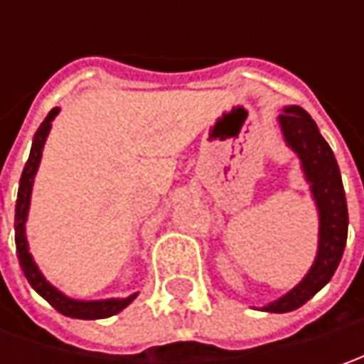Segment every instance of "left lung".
Listing matches in <instances>:
<instances>
[{"label":"left lung","mask_w":364,"mask_h":364,"mask_svg":"<svg viewBox=\"0 0 364 364\" xmlns=\"http://www.w3.org/2000/svg\"><path fill=\"white\" fill-rule=\"evenodd\" d=\"M279 127L286 144L298 154L301 161V170L318 208L320 232L314 265L306 273V277L286 296L263 306V312L275 314L300 308L328 284L343 259L348 232V210L341 170L326 139L318 132L314 119L301 107L291 105L282 111Z\"/></svg>","instance_id":"8db88e82"}]
</instances>
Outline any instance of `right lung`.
<instances>
[{
  "label": "right lung",
  "instance_id": "add662e5",
  "mask_svg": "<svg viewBox=\"0 0 364 364\" xmlns=\"http://www.w3.org/2000/svg\"><path fill=\"white\" fill-rule=\"evenodd\" d=\"M58 107H54L46 115V119L42 121V125L38 127L30 149V158L23 166V172L20 178V188H18V200H16V247H18V259H20L21 272L26 275V279L30 282V286L48 301L54 310H58L60 314L70 316V318H80V320H97V318H109L121 312L125 306H129L137 294L127 296V298H111V300H73L68 296H64L63 291H58L56 287L46 282V277L40 273L38 265L28 251V241H26V220H28V208H30V196H32V184H34V176L38 172V166L42 160V149L44 141L48 137L52 119L58 115Z\"/></svg>",
  "mask_w": 364,
  "mask_h": 364
}]
</instances>
